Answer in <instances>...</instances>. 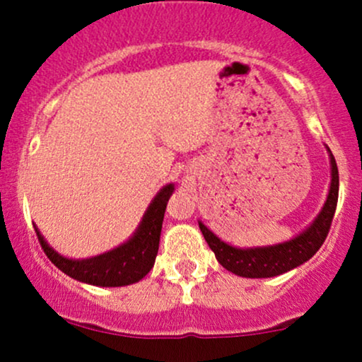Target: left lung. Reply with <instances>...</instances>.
Wrapping results in <instances>:
<instances>
[{"label": "left lung", "mask_w": 362, "mask_h": 362, "mask_svg": "<svg viewBox=\"0 0 362 362\" xmlns=\"http://www.w3.org/2000/svg\"><path fill=\"white\" fill-rule=\"evenodd\" d=\"M332 165V184L330 192H328L327 202L323 206L322 213L315 219L313 224L300 236L289 240L286 243L274 245V247L262 248H242L230 247L228 243L221 242L214 233L202 223H199L202 235H204L207 245L214 252L216 259L224 269L242 277H252V279H260V277H274L298 267L303 262L310 260L318 248L325 242L328 231H330L332 219H334L335 209H337L339 201V168L335 163V158L330 153Z\"/></svg>", "instance_id": "left-lung-1"}]
</instances>
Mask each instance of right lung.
Here are the masks:
<instances>
[{
  "label": "right lung",
  "instance_id": "1",
  "mask_svg": "<svg viewBox=\"0 0 362 362\" xmlns=\"http://www.w3.org/2000/svg\"><path fill=\"white\" fill-rule=\"evenodd\" d=\"M172 192V184L163 187L158 192L155 201L148 207L138 231L127 243L120 245L119 248L103 253V255L93 257V259H64L45 243L42 235L35 228L37 238H39L40 247L47 259L73 279L86 282V284L103 286V288L132 284V282L143 279L155 264L158 245H160L161 224H163L165 209H167V202Z\"/></svg>",
  "mask_w": 362,
  "mask_h": 362
}]
</instances>
